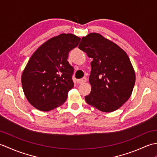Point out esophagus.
<instances>
[{
    "instance_id": "obj_1",
    "label": "esophagus",
    "mask_w": 157,
    "mask_h": 157,
    "mask_svg": "<svg viewBox=\"0 0 157 157\" xmlns=\"http://www.w3.org/2000/svg\"><path fill=\"white\" fill-rule=\"evenodd\" d=\"M86 82V78H83L82 79H78V80H77V82H78V84H84V83H85Z\"/></svg>"
}]
</instances>
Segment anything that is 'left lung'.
Instances as JSON below:
<instances>
[{
	"label": "left lung",
	"instance_id": "1",
	"mask_svg": "<svg viewBox=\"0 0 157 157\" xmlns=\"http://www.w3.org/2000/svg\"><path fill=\"white\" fill-rule=\"evenodd\" d=\"M78 48L91 62V92L85 96L88 105L99 111L113 112L132 95L136 75L127 53L115 43L97 33L83 37Z\"/></svg>",
	"mask_w": 157,
	"mask_h": 157
}]
</instances>
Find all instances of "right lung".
I'll list each match as a JSON object with an SVG mask.
<instances>
[{
	"instance_id": "right-lung-1",
	"label": "right lung",
	"mask_w": 157,
	"mask_h": 157,
	"mask_svg": "<svg viewBox=\"0 0 157 157\" xmlns=\"http://www.w3.org/2000/svg\"><path fill=\"white\" fill-rule=\"evenodd\" d=\"M81 38L61 34L45 42L34 52L21 75L23 92L30 104L42 111L62 105L74 84L73 67L67 61Z\"/></svg>"
}]
</instances>
